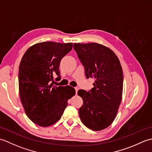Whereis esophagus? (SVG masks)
<instances>
[{"label":"esophagus","instance_id":"obj_1","mask_svg":"<svg viewBox=\"0 0 152 152\" xmlns=\"http://www.w3.org/2000/svg\"><path fill=\"white\" fill-rule=\"evenodd\" d=\"M75 88V90H76V93L77 94V92H78V87H76V88Z\"/></svg>","mask_w":152,"mask_h":152}]
</instances>
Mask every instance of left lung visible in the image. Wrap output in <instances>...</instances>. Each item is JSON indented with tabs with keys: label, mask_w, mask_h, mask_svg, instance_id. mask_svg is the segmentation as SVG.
<instances>
[{
	"label": "left lung",
	"mask_w": 152,
	"mask_h": 152,
	"mask_svg": "<svg viewBox=\"0 0 152 152\" xmlns=\"http://www.w3.org/2000/svg\"><path fill=\"white\" fill-rule=\"evenodd\" d=\"M74 49L84 66L86 78L95 79L90 91H78L83 99L80 119L93 131L104 129L114 121L121 101L124 76L120 62L114 51L98 43H74Z\"/></svg>",
	"instance_id": "obj_1"
}]
</instances>
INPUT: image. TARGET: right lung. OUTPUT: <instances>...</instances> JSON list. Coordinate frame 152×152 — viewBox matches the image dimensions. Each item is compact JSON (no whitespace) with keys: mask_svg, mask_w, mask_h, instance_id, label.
<instances>
[{"mask_svg":"<svg viewBox=\"0 0 152 152\" xmlns=\"http://www.w3.org/2000/svg\"><path fill=\"white\" fill-rule=\"evenodd\" d=\"M72 43L44 42L31 46L23 56L19 67V91L28 118L41 127L59 120L76 94L74 88L53 86V77L60 80L61 59L72 50Z\"/></svg>","mask_w":152,"mask_h":152,"instance_id":"right-lung-1","label":"right lung"}]
</instances>
